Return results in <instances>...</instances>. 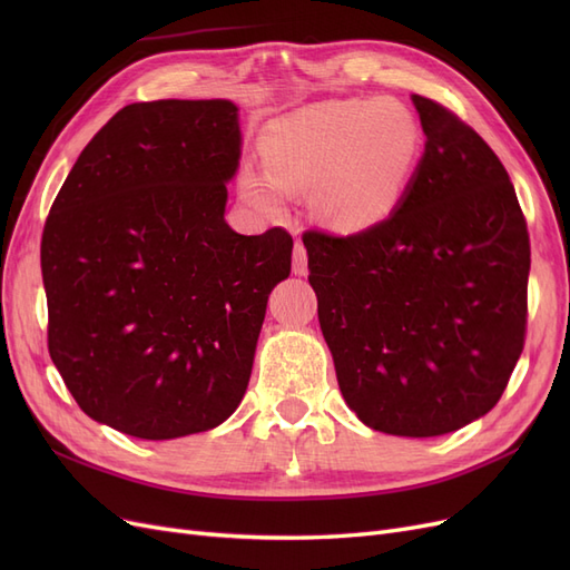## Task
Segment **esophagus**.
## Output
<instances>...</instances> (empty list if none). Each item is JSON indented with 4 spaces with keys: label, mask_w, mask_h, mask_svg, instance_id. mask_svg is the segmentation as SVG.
<instances>
[{
    "label": "esophagus",
    "mask_w": 570,
    "mask_h": 570,
    "mask_svg": "<svg viewBox=\"0 0 570 570\" xmlns=\"http://www.w3.org/2000/svg\"><path fill=\"white\" fill-rule=\"evenodd\" d=\"M306 247L302 243L295 245V256H292V273L295 275H306Z\"/></svg>",
    "instance_id": "obj_1"
}]
</instances>
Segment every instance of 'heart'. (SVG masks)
Instances as JSON below:
<instances>
[{
	"instance_id": "obj_1",
	"label": "heart",
	"mask_w": 570,
	"mask_h": 570,
	"mask_svg": "<svg viewBox=\"0 0 570 570\" xmlns=\"http://www.w3.org/2000/svg\"><path fill=\"white\" fill-rule=\"evenodd\" d=\"M266 170L245 168L243 193L281 209L283 189L314 190L327 228L358 233L400 202L421 151V128L396 99H333L283 116L262 137Z\"/></svg>"
}]
</instances>
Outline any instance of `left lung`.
Segmentation results:
<instances>
[{
  "mask_svg": "<svg viewBox=\"0 0 570 570\" xmlns=\"http://www.w3.org/2000/svg\"><path fill=\"white\" fill-rule=\"evenodd\" d=\"M411 99L425 151L394 212L302 239L344 402L381 433L435 438L507 390L525 342L530 237L490 145L438 101Z\"/></svg>",
  "mask_w": 570,
  "mask_h": 570,
  "instance_id": "1",
  "label": "left lung"
}]
</instances>
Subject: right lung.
<instances>
[{
  "label": "right lung",
  "mask_w": 570,
  "mask_h": 570,
  "mask_svg": "<svg viewBox=\"0 0 570 570\" xmlns=\"http://www.w3.org/2000/svg\"><path fill=\"white\" fill-rule=\"evenodd\" d=\"M228 99L120 109L80 151L42 247L47 344L78 406L140 440L204 433L243 402L292 237L235 233Z\"/></svg>",
  "instance_id": "right-lung-1"
}]
</instances>
